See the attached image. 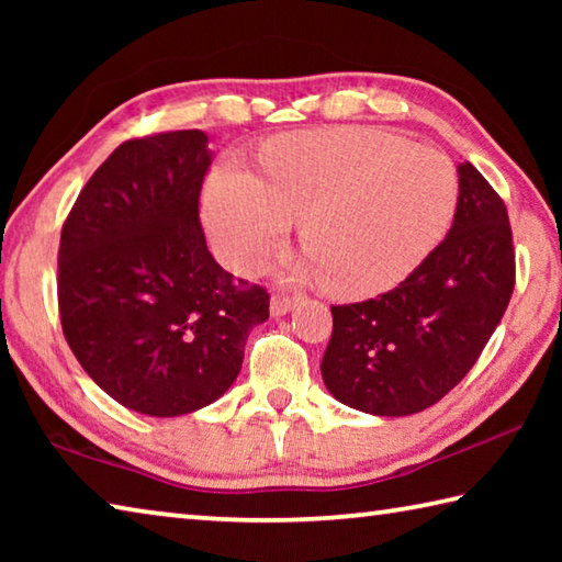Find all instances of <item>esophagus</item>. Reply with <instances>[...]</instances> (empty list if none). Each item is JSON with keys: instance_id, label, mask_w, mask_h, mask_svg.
Listing matches in <instances>:
<instances>
[{"instance_id": "obj_1", "label": "esophagus", "mask_w": 562, "mask_h": 562, "mask_svg": "<svg viewBox=\"0 0 562 562\" xmlns=\"http://www.w3.org/2000/svg\"><path fill=\"white\" fill-rule=\"evenodd\" d=\"M294 302H297V297H290V294H272V300H270V312H272V317H282V315H288V312L294 307Z\"/></svg>"}]
</instances>
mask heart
Returning <instances> with one entry per match:
<instances>
[{"label":"heart","mask_w":562,"mask_h":562,"mask_svg":"<svg viewBox=\"0 0 562 562\" xmlns=\"http://www.w3.org/2000/svg\"><path fill=\"white\" fill-rule=\"evenodd\" d=\"M459 180L441 150L376 128L304 131L272 140L260 178L235 164L205 183L203 215L217 252L252 270L302 221L310 247L292 278L341 297L384 292L414 272L449 227Z\"/></svg>","instance_id":"1"}]
</instances>
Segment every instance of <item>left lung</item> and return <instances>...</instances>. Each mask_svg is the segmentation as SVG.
Wrapping results in <instances>:
<instances>
[{
	"mask_svg": "<svg viewBox=\"0 0 562 562\" xmlns=\"http://www.w3.org/2000/svg\"><path fill=\"white\" fill-rule=\"evenodd\" d=\"M516 288L506 203L469 160L449 235L394 290L331 307L322 379L341 404L376 416L434 406L469 374Z\"/></svg>",
	"mask_w": 562,
	"mask_h": 562,
	"instance_id": "1",
	"label": "left lung"
}]
</instances>
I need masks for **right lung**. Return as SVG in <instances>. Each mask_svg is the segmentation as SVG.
<instances>
[{
  "mask_svg": "<svg viewBox=\"0 0 562 562\" xmlns=\"http://www.w3.org/2000/svg\"><path fill=\"white\" fill-rule=\"evenodd\" d=\"M203 131L131 138L97 168L59 243L64 337L93 382L148 416L221 398L240 374L270 294L235 280L207 252Z\"/></svg>",
  "mask_w": 562,
  "mask_h": 562,
  "instance_id": "1",
  "label": "right lung"
}]
</instances>
